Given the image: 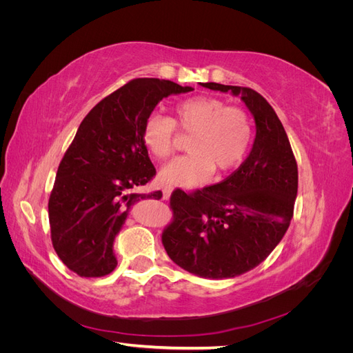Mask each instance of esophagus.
Returning a JSON list of instances; mask_svg holds the SVG:
<instances>
[{"label":"esophagus","mask_w":353,"mask_h":353,"mask_svg":"<svg viewBox=\"0 0 353 353\" xmlns=\"http://www.w3.org/2000/svg\"><path fill=\"white\" fill-rule=\"evenodd\" d=\"M162 193H163V200H169L170 194H172V188H170V187H165V188L162 190Z\"/></svg>","instance_id":"esophagus-1"}]
</instances>
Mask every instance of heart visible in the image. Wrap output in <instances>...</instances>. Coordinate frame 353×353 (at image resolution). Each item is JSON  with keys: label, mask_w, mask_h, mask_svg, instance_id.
Returning a JSON list of instances; mask_svg holds the SVG:
<instances>
[{"label": "heart", "mask_w": 353, "mask_h": 353, "mask_svg": "<svg viewBox=\"0 0 353 353\" xmlns=\"http://www.w3.org/2000/svg\"><path fill=\"white\" fill-rule=\"evenodd\" d=\"M194 134L187 148L191 154L176 157L159 172L163 185L196 188L205 184L215 168L225 172L236 168L248 153L252 141L249 114L239 108H228L215 97L187 99L174 108V119L152 114L143 126V143L153 157L165 160L174 152L176 128Z\"/></svg>", "instance_id": "heart-1"}]
</instances>
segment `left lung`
<instances>
[{
    "mask_svg": "<svg viewBox=\"0 0 353 353\" xmlns=\"http://www.w3.org/2000/svg\"><path fill=\"white\" fill-rule=\"evenodd\" d=\"M201 87L240 97L256 137L248 159L219 184L170 196L174 221L162 234L165 250L201 279H234L263 262L293 218L297 165L281 121L259 92L216 82Z\"/></svg>",
    "mask_w": 353,
    "mask_h": 353,
    "instance_id": "1",
    "label": "left lung"
}]
</instances>
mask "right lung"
I'll list each match as a JSON object with an SVG mask.
<instances>
[{
	"mask_svg": "<svg viewBox=\"0 0 353 353\" xmlns=\"http://www.w3.org/2000/svg\"><path fill=\"white\" fill-rule=\"evenodd\" d=\"M193 90L166 79H132L83 117L48 201L52 245L70 271L104 276L116 268L113 244L131 208L162 197V191H134L156 175L143 126L165 97Z\"/></svg>",
	"mask_w": 353,
	"mask_h": 353,
	"instance_id": "add662e5",
	"label": "right lung"
}]
</instances>
